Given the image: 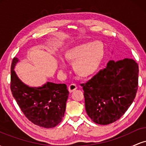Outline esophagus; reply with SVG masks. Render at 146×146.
<instances>
[{"instance_id":"34e87169","label":"esophagus","mask_w":146,"mask_h":146,"mask_svg":"<svg viewBox=\"0 0 146 146\" xmlns=\"http://www.w3.org/2000/svg\"><path fill=\"white\" fill-rule=\"evenodd\" d=\"M77 85L75 84H71V85H69V86H68V90H69L70 93H72V92H73L74 90H75L77 89Z\"/></svg>"}]
</instances>
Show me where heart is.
Returning <instances> with one entry per match:
<instances>
[{"mask_svg": "<svg viewBox=\"0 0 146 146\" xmlns=\"http://www.w3.org/2000/svg\"><path fill=\"white\" fill-rule=\"evenodd\" d=\"M105 53L104 43L95 40L69 48L64 53V58L73 64L75 74L80 78H86L98 71L104 58ZM59 68L62 72L65 69V65L60 63Z\"/></svg>", "mask_w": 146, "mask_h": 146, "instance_id": "heart-1", "label": "heart"}]
</instances>
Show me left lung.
<instances>
[{"label": "left lung", "instance_id": "left-lung-1", "mask_svg": "<svg viewBox=\"0 0 146 146\" xmlns=\"http://www.w3.org/2000/svg\"><path fill=\"white\" fill-rule=\"evenodd\" d=\"M139 66L132 59L110 60L86 84H82L87 115L95 123L116 121L132 104L138 89Z\"/></svg>", "mask_w": 146, "mask_h": 146}]
</instances>
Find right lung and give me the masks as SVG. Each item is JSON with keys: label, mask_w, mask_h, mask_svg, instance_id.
Here are the masks:
<instances>
[{"label": "right lung", "mask_w": 146, "mask_h": 146, "mask_svg": "<svg viewBox=\"0 0 146 146\" xmlns=\"http://www.w3.org/2000/svg\"><path fill=\"white\" fill-rule=\"evenodd\" d=\"M17 58L11 66V90L25 117L38 126L51 128L62 120L68 90L65 84L46 82L42 86L30 87L18 78L14 71Z\"/></svg>", "instance_id": "add662e5"}]
</instances>
